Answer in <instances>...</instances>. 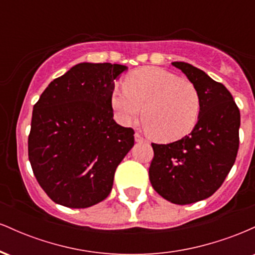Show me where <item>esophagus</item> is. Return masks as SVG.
<instances>
[{"label": "esophagus", "mask_w": 255, "mask_h": 255, "mask_svg": "<svg viewBox=\"0 0 255 255\" xmlns=\"http://www.w3.org/2000/svg\"><path fill=\"white\" fill-rule=\"evenodd\" d=\"M134 140H135L136 142H142V141H145L144 137H142L141 135H140L139 133H135V134H134Z\"/></svg>", "instance_id": "34e87169"}]
</instances>
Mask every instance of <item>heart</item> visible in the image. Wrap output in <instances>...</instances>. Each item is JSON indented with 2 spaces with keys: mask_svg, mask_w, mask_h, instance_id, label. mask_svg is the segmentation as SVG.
<instances>
[{
  "mask_svg": "<svg viewBox=\"0 0 255 255\" xmlns=\"http://www.w3.org/2000/svg\"><path fill=\"white\" fill-rule=\"evenodd\" d=\"M126 86L111 91L110 104L120 124L129 125L141 114L146 129L160 142H171L191 133L201 102L191 81L157 67L131 72Z\"/></svg>",
  "mask_w": 255,
  "mask_h": 255,
  "instance_id": "heart-1",
  "label": "heart"
}]
</instances>
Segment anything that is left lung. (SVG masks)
Instances as JSON below:
<instances>
[{"label":"left lung","mask_w":255,"mask_h":255,"mask_svg":"<svg viewBox=\"0 0 255 255\" xmlns=\"http://www.w3.org/2000/svg\"><path fill=\"white\" fill-rule=\"evenodd\" d=\"M197 87L201 108L188 135L166 145L152 144L148 175L153 189L172 204L211 197L229 174L239 150L240 110L223 84L186 62H172Z\"/></svg>","instance_id":"1"}]
</instances>
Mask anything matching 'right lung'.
<instances>
[{"instance_id":"1","label":"right lung","mask_w":255,"mask_h":255,"mask_svg":"<svg viewBox=\"0 0 255 255\" xmlns=\"http://www.w3.org/2000/svg\"><path fill=\"white\" fill-rule=\"evenodd\" d=\"M124 64H75L40 95L32 113L28 159L56 204L85 209L110 194L114 175L134 146V130L114 121L110 104Z\"/></svg>"}]
</instances>
